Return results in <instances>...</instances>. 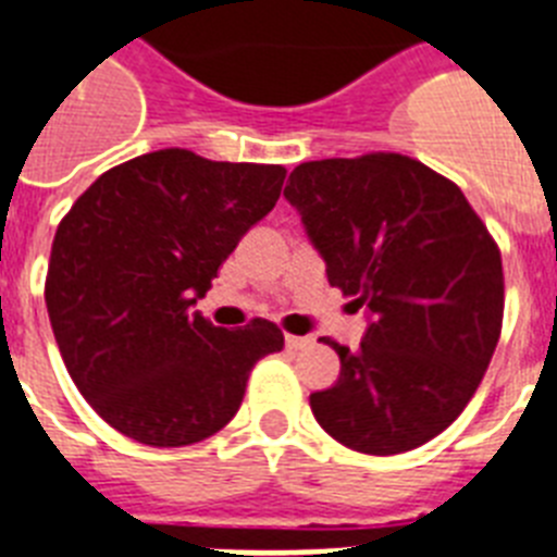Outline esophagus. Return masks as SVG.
<instances>
[{
    "label": "esophagus",
    "instance_id": "34e87169",
    "mask_svg": "<svg viewBox=\"0 0 557 557\" xmlns=\"http://www.w3.org/2000/svg\"><path fill=\"white\" fill-rule=\"evenodd\" d=\"M284 344H287V349H307V346H312V337H301V335H287L284 337Z\"/></svg>",
    "mask_w": 557,
    "mask_h": 557
}]
</instances>
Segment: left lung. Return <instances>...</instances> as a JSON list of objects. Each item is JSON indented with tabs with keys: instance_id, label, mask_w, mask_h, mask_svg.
Returning <instances> with one entry per match:
<instances>
[{
	"instance_id": "8db88e82",
	"label": "left lung",
	"mask_w": 557,
	"mask_h": 557,
	"mask_svg": "<svg viewBox=\"0 0 557 557\" xmlns=\"http://www.w3.org/2000/svg\"><path fill=\"white\" fill-rule=\"evenodd\" d=\"M284 197L326 261V278L369 312L332 388L310 394L318 425L360 454L414 450L476 394L505 318L491 231L459 185L394 151L296 165Z\"/></svg>"
}]
</instances>
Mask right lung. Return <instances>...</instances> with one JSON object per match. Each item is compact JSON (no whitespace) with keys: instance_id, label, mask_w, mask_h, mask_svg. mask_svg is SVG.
I'll use <instances>...</instances> for the list:
<instances>
[{"instance_id":"obj_1","label":"right lung","mask_w":557,"mask_h":557,"mask_svg":"<svg viewBox=\"0 0 557 557\" xmlns=\"http://www.w3.org/2000/svg\"><path fill=\"white\" fill-rule=\"evenodd\" d=\"M287 169L160 149L103 171L61 220L45 301L66 372L129 440L183 448L239 411L256 360L282 351L273 321L222 330L191 312Z\"/></svg>"}]
</instances>
